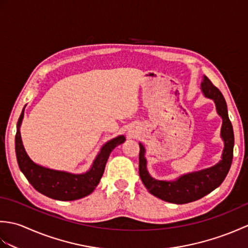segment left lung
Segmentation results:
<instances>
[{
	"label": "left lung",
	"instance_id": "8db88e82",
	"mask_svg": "<svg viewBox=\"0 0 248 248\" xmlns=\"http://www.w3.org/2000/svg\"><path fill=\"white\" fill-rule=\"evenodd\" d=\"M202 89L205 97L214 100L217 113L223 118L220 134H222V138L225 141V148L223 152V159L218 164L208 168V170L183 176L179 178L177 181L167 182L155 180V179L151 178L147 171L146 159L144 156L145 149L144 146L140 144L139 171L141 181L154 196L171 203L182 204L192 202L211 193L213 189L222 184L230 170L231 163H232L234 135L232 124H231V121L228 117L227 104H226L225 98L223 93L219 92V89L205 76H203Z\"/></svg>",
	"mask_w": 248,
	"mask_h": 248
}]
</instances>
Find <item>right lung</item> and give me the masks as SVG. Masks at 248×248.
Here are the masks:
<instances>
[{"label": "right lung", "instance_id": "add662e5", "mask_svg": "<svg viewBox=\"0 0 248 248\" xmlns=\"http://www.w3.org/2000/svg\"><path fill=\"white\" fill-rule=\"evenodd\" d=\"M24 108L21 113L16 133V155L20 170L23 172L28 181L39 193L52 199L57 200H76L91 194L101 179L105 164L116 146L123 144L124 136L120 135L105 144L100 154L97 155L91 170L82 175L57 171L35 164L26 155L20 135V124L23 118Z\"/></svg>", "mask_w": 248, "mask_h": 248}]
</instances>
